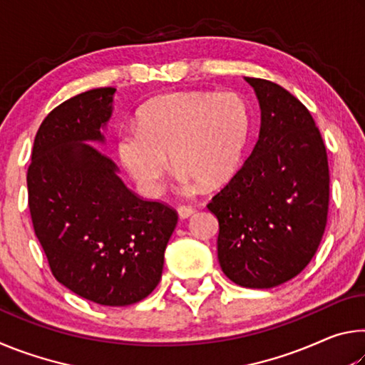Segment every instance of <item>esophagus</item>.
Returning <instances> with one entry per match:
<instances>
[{
    "label": "esophagus",
    "mask_w": 365,
    "mask_h": 365,
    "mask_svg": "<svg viewBox=\"0 0 365 365\" xmlns=\"http://www.w3.org/2000/svg\"><path fill=\"white\" fill-rule=\"evenodd\" d=\"M177 212H178V215H180V219H188L190 215L195 214V209L191 206H178Z\"/></svg>",
    "instance_id": "obj_1"
}]
</instances>
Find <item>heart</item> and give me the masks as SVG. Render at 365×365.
<instances>
[{"label":"heart","mask_w":365,"mask_h":365,"mask_svg":"<svg viewBox=\"0 0 365 365\" xmlns=\"http://www.w3.org/2000/svg\"><path fill=\"white\" fill-rule=\"evenodd\" d=\"M251 128L248 101L237 91H175L148 101L138 125H122L115 150L148 196H158L172 164L182 183L212 188L242 164Z\"/></svg>","instance_id":"b5f03b06"}]
</instances>
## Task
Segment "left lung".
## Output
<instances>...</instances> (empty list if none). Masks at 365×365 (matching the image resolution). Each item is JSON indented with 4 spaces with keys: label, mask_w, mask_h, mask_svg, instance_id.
<instances>
[{
    "label": "left lung",
    "mask_w": 365,
    "mask_h": 365,
    "mask_svg": "<svg viewBox=\"0 0 365 365\" xmlns=\"http://www.w3.org/2000/svg\"><path fill=\"white\" fill-rule=\"evenodd\" d=\"M246 82L261 106L259 140L207 209L219 220L224 274L245 288H274L298 275L319 248L329 215V159L298 98L269 80Z\"/></svg>",
    "instance_id": "8db88e82"
}]
</instances>
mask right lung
Returning a JSON list of instances; mask_svg holds the SVG:
<instances>
[{"label":"right lung","mask_w":365,"mask_h":365,"mask_svg":"<svg viewBox=\"0 0 365 365\" xmlns=\"http://www.w3.org/2000/svg\"><path fill=\"white\" fill-rule=\"evenodd\" d=\"M115 88L59 104L36 132L27 170L36 238L59 283L101 306H128L158 287L177 225L174 207L143 200L117 175L103 141Z\"/></svg>","instance_id":"add662e5"}]
</instances>
